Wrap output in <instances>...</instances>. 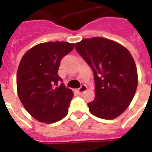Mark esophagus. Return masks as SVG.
Masks as SVG:
<instances>
[{
    "mask_svg": "<svg viewBox=\"0 0 152 152\" xmlns=\"http://www.w3.org/2000/svg\"><path fill=\"white\" fill-rule=\"evenodd\" d=\"M86 90H87V86H85V85H82V86H80V88L78 89V92H79L80 94H82V93L86 92Z\"/></svg>",
    "mask_w": 152,
    "mask_h": 152,
    "instance_id": "esophagus-1",
    "label": "esophagus"
}]
</instances>
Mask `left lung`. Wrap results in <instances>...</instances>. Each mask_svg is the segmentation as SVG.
Returning a JSON list of instances; mask_svg holds the SVG:
<instances>
[{
    "label": "left lung",
    "mask_w": 152,
    "mask_h": 152,
    "mask_svg": "<svg viewBox=\"0 0 152 152\" xmlns=\"http://www.w3.org/2000/svg\"><path fill=\"white\" fill-rule=\"evenodd\" d=\"M94 75L95 98L88 103L91 114L112 120L128 108L137 89V72L130 52L103 37L83 39L75 45Z\"/></svg>",
    "instance_id": "8db88e82"
}]
</instances>
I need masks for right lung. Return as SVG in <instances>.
<instances>
[{
	"label": "right lung",
	"instance_id": "obj_1",
	"mask_svg": "<svg viewBox=\"0 0 152 152\" xmlns=\"http://www.w3.org/2000/svg\"><path fill=\"white\" fill-rule=\"evenodd\" d=\"M74 48V44L50 41L38 44L22 58L17 72V92L27 112L37 121L52 124L68 112L73 98L58 71L60 61Z\"/></svg>",
	"mask_w": 152,
	"mask_h": 152
}]
</instances>
